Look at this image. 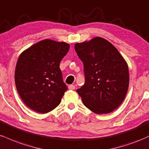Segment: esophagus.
I'll use <instances>...</instances> for the list:
<instances>
[{"mask_svg":"<svg viewBox=\"0 0 149 149\" xmlns=\"http://www.w3.org/2000/svg\"><path fill=\"white\" fill-rule=\"evenodd\" d=\"M68 88H69L70 90H74L75 86L74 85H70L69 86H68Z\"/></svg>","mask_w":149,"mask_h":149,"instance_id":"obj_1","label":"esophagus"}]
</instances>
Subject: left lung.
<instances>
[{
  "label": "left lung",
  "instance_id": "8db88e82",
  "mask_svg": "<svg viewBox=\"0 0 149 149\" xmlns=\"http://www.w3.org/2000/svg\"><path fill=\"white\" fill-rule=\"evenodd\" d=\"M84 64L85 83L77 92L93 112L108 113L123 102L129 86L127 63L112 44L104 38L76 43Z\"/></svg>",
  "mask_w": 149,
  "mask_h": 149
}]
</instances>
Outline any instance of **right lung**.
<instances>
[{
  "mask_svg": "<svg viewBox=\"0 0 149 149\" xmlns=\"http://www.w3.org/2000/svg\"><path fill=\"white\" fill-rule=\"evenodd\" d=\"M69 49V44L47 39L33 45L19 56L15 84L23 102L30 109L45 113L61 103L68 87L59 66Z\"/></svg>",
  "mask_w": 149,
  "mask_h": 149,
  "instance_id": "right-lung-1",
  "label": "right lung"
}]
</instances>
